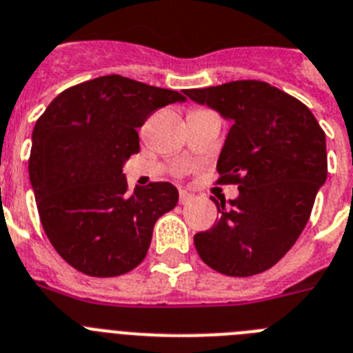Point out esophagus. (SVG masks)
<instances>
[{"mask_svg":"<svg viewBox=\"0 0 353 353\" xmlns=\"http://www.w3.org/2000/svg\"><path fill=\"white\" fill-rule=\"evenodd\" d=\"M192 199H194V194H190V192H186V190H181V192H179V202H181V204H188Z\"/></svg>","mask_w":353,"mask_h":353,"instance_id":"esophagus-1","label":"esophagus"}]
</instances>
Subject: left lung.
Segmentation results:
<instances>
[{"instance_id": "left-lung-1", "label": "left lung", "mask_w": 353, "mask_h": 353, "mask_svg": "<svg viewBox=\"0 0 353 353\" xmlns=\"http://www.w3.org/2000/svg\"><path fill=\"white\" fill-rule=\"evenodd\" d=\"M185 96L231 121L216 161L220 183L240 195L213 199L220 219L194 236L208 266L249 277L272 268L295 245L327 179L325 133L311 110L265 81L192 88Z\"/></svg>"}]
</instances>
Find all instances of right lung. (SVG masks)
Returning a JSON list of instances; mask_svg holds the SVG:
<instances>
[{"mask_svg": "<svg viewBox=\"0 0 353 353\" xmlns=\"http://www.w3.org/2000/svg\"><path fill=\"white\" fill-rule=\"evenodd\" d=\"M176 90L101 76L51 101L32 134L30 181L42 228L60 256L92 277H115L143 261L156 220L179 192L151 183L128 192L122 167L140 151L137 130L152 112L185 103Z\"/></svg>", "mask_w": 353, "mask_h": 353, "instance_id": "obj_1", "label": "right lung"}]
</instances>
